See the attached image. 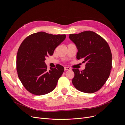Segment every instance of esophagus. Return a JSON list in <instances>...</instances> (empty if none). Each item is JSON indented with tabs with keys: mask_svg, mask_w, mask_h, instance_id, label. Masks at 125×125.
<instances>
[{
	"mask_svg": "<svg viewBox=\"0 0 125 125\" xmlns=\"http://www.w3.org/2000/svg\"><path fill=\"white\" fill-rule=\"evenodd\" d=\"M65 68V71H66V70H71V68H69V67H65V68Z\"/></svg>",
	"mask_w": 125,
	"mask_h": 125,
	"instance_id": "esophagus-1",
	"label": "esophagus"
}]
</instances>
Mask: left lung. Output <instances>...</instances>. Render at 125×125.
<instances>
[{"mask_svg":"<svg viewBox=\"0 0 125 125\" xmlns=\"http://www.w3.org/2000/svg\"><path fill=\"white\" fill-rule=\"evenodd\" d=\"M69 39L78 50L77 58L84 59L85 68L81 72L73 69V84L78 90L94 93L104 85L110 74L112 55L107 43L93 31L69 34Z\"/></svg>","mask_w":125,"mask_h":125,"instance_id":"left-lung-1","label":"left lung"}]
</instances>
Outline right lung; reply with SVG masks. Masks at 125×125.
<instances>
[{
  "label": "right lung",
  "instance_id": "obj_1",
  "mask_svg": "<svg viewBox=\"0 0 125 125\" xmlns=\"http://www.w3.org/2000/svg\"><path fill=\"white\" fill-rule=\"evenodd\" d=\"M66 35L39 32L22 42L17 55V70L20 81L29 92L42 95L53 91L64 71L63 66L47 70L45 60L65 40Z\"/></svg>",
  "mask_w": 125,
  "mask_h": 125
}]
</instances>
